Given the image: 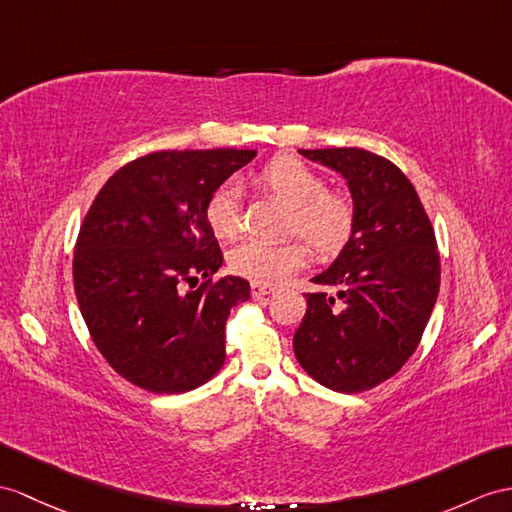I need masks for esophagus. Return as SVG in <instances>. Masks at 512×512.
I'll return each mask as SVG.
<instances>
[{"instance_id":"1","label":"esophagus","mask_w":512,"mask_h":512,"mask_svg":"<svg viewBox=\"0 0 512 512\" xmlns=\"http://www.w3.org/2000/svg\"><path fill=\"white\" fill-rule=\"evenodd\" d=\"M271 293H276V289L269 284H260V282H252V297L254 299H260V297H267Z\"/></svg>"}]
</instances>
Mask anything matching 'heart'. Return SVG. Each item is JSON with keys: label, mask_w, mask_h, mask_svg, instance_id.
Masks as SVG:
<instances>
[{"label": "heart", "mask_w": 512, "mask_h": 512, "mask_svg": "<svg viewBox=\"0 0 512 512\" xmlns=\"http://www.w3.org/2000/svg\"><path fill=\"white\" fill-rule=\"evenodd\" d=\"M260 186L289 208L286 232H297L319 254H336L352 236L354 208L343 193L326 191L315 169L295 158H278L265 167L258 178ZM206 221L219 236H232L241 228V186L226 180L210 195L206 204ZM306 247L299 241L265 243L241 239L228 252V265L234 273L260 284H280L302 269Z\"/></svg>", "instance_id": "b5f03b06"}]
</instances>
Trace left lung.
Segmentation results:
<instances>
[{
  "instance_id": "1",
  "label": "left lung",
  "mask_w": 512,
  "mask_h": 512,
  "mask_svg": "<svg viewBox=\"0 0 512 512\" xmlns=\"http://www.w3.org/2000/svg\"><path fill=\"white\" fill-rule=\"evenodd\" d=\"M343 176L354 228L334 263L313 278L293 336L297 363L319 384L360 393L389 380L421 341L441 282L434 230L415 186L367 149H299Z\"/></svg>"
}]
</instances>
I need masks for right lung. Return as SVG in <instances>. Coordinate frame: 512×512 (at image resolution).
<instances>
[{
    "mask_svg": "<svg viewBox=\"0 0 512 512\" xmlns=\"http://www.w3.org/2000/svg\"><path fill=\"white\" fill-rule=\"evenodd\" d=\"M256 149L154 152L121 167L84 217L73 286L93 343L121 378L186 393L226 363V321L249 282L223 263L206 204ZM207 282L191 290L186 283Z\"/></svg>",
    "mask_w": 512,
    "mask_h": 512,
    "instance_id": "right-lung-1",
    "label": "right lung"
}]
</instances>
